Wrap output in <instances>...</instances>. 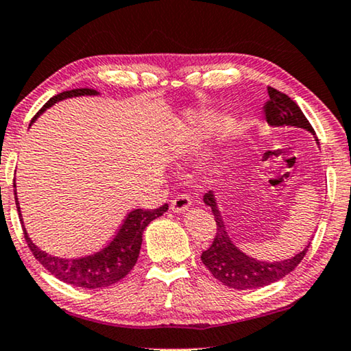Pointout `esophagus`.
I'll return each instance as SVG.
<instances>
[{"label": "esophagus", "mask_w": 351, "mask_h": 351, "mask_svg": "<svg viewBox=\"0 0 351 351\" xmlns=\"http://www.w3.org/2000/svg\"><path fill=\"white\" fill-rule=\"evenodd\" d=\"M191 206V197L188 196V194H177L176 197H172L171 201V210L176 213H180V212H185V210Z\"/></svg>", "instance_id": "34e87169"}]
</instances>
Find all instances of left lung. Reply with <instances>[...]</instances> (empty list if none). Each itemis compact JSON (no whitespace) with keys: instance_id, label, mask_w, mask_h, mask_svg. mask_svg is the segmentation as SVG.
I'll use <instances>...</instances> for the list:
<instances>
[{"instance_id":"obj_1","label":"left lung","mask_w":351,"mask_h":351,"mask_svg":"<svg viewBox=\"0 0 351 351\" xmlns=\"http://www.w3.org/2000/svg\"><path fill=\"white\" fill-rule=\"evenodd\" d=\"M263 112H265V119L269 125H293L315 133L303 111L300 110V106L289 95L279 93L274 88H268V100L263 105ZM317 143H319V139H317ZM204 202L212 208V213L215 215L217 234H215L213 243L210 245L208 250L202 252L201 261L208 268V271L228 287L246 290L276 282L298 267V263L306 256L309 245L300 254L281 262L256 261V258L243 254L230 241L212 191L204 194Z\"/></svg>"}]
</instances>
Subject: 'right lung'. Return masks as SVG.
<instances>
[{"label":"right lung","mask_w":351,"mask_h":351,"mask_svg":"<svg viewBox=\"0 0 351 351\" xmlns=\"http://www.w3.org/2000/svg\"><path fill=\"white\" fill-rule=\"evenodd\" d=\"M97 90L94 89H72L64 90V93L51 97L47 104L40 108V111L32 117V121L45 111L48 106H51L56 101L67 99V97H78V95H95ZM15 186V179H14ZM17 202V210L19 201ZM168 210V204L158 208H136L127 215L123 219L121 229L117 230L114 239L108 245L105 250L97 252L94 256L82 257V258H59L48 256L47 252L40 251L31 239L26 234V229L23 226V235L26 243H28L29 250L32 252L42 267H45L51 274H55L58 279L67 282L75 287H84V289H101L110 287V285L119 282L133 269L134 263L138 261L139 250H141L143 243V232L147 228L150 221L158 218ZM21 221V215H20Z\"/></svg>","instance_id":"right-lung-1"}]
</instances>
